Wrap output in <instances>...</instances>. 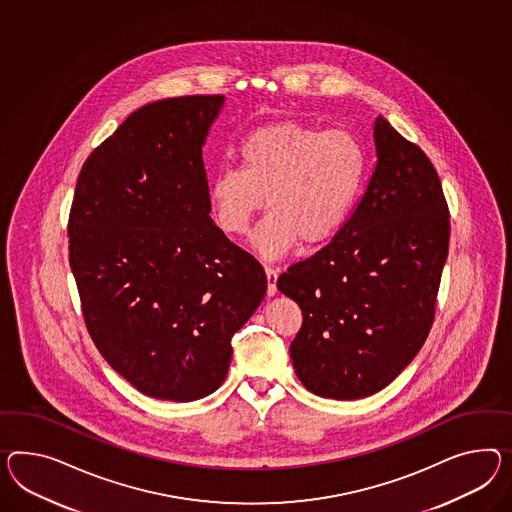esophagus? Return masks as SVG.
<instances>
[{
	"label": "esophagus",
	"instance_id": "1",
	"mask_svg": "<svg viewBox=\"0 0 512 512\" xmlns=\"http://www.w3.org/2000/svg\"><path fill=\"white\" fill-rule=\"evenodd\" d=\"M265 276H267V295L273 297L276 293V278H278V275H276L273 267H265Z\"/></svg>",
	"mask_w": 512,
	"mask_h": 512
}]
</instances>
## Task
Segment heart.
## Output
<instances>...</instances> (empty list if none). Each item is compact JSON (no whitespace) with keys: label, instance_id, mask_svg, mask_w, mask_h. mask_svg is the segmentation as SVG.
<instances>
[{"label":"heart","instance_id":"1","mask_svg":"<svg viewBox=\"0 0 512 512\" xmlns=\"http://www.w3.org/2000/svg\"><path fill=\"white\" fill-rule=\"evenodd\" d=\"M239 169H223L208 182L217 226L241 236L263 210L271 213L252 234L267 260L299 241L325 245L347 223L366 176V154L353 133L280 120L250 132L237 150Z\"/></svg>","mask_w":512,"mask_h":512}]
</instances>
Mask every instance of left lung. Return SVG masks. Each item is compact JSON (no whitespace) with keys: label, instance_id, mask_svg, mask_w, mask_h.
Returning <instances> with one entry per match:
<instances>
[{"label":"left lung","instance_id":"8db88e82","mask_svg":"<svg viewBox=\"0 0 512 512\" xmlns=\"http://www.w3.org/2000/svg\"><path fill=\"white\" fill-rule=\"evenodd\" d=\"M375 171L353 215L276 286L299 304L289 354L306 390L351 401L377 394L420 353L433 327L449 249L440 178L386 118L373 126Z\"/></svg>","mask_w":512,"mask_h":512}]
</instances>
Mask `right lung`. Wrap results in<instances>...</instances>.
<instances>
[{"instance_id":"add662e5","label":"right lung","mask_w":512,"mask_h":512,"mask_svg":"<svg viewBox=\"0 0 512 512\" xmlns=\"http://www.w3.org/2000/svg\"><path fill=\"white\" fill-rule=\"evenodd\" d=\"M224 96L137 109L92 150L68 219L81 312L105 362L141 394L215 392L256 312L260 262L211 221L202 146Z\"/></svg>"}]
</instances>
